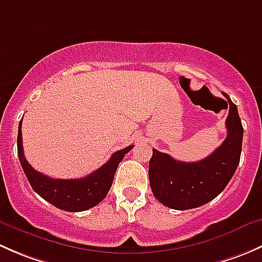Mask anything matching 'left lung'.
Returning a JSON list of instances; mask_svg holds the SVG:
<instances>
[{"instance_id":"1","label":"left lung","mask_w":262,"mask_h":262,"mask_svg":"<svg viewBox=\"0 0 262 262\" xmlns=\"http://www.w3.org/2000/svg\"><path fill=\"white\" fill-rule=\"evenodd\" d=\"M229 113L227 138L210 156L198 162H181L167 153L153 149L148 167L153 195L166 207L186 210L202 207L218 196L239 163L244 128L237 106L227 94Z\"/></svg>"}]
</instances>
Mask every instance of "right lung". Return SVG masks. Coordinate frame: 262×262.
<instances>
[{
	"instance_id": "right-lung-1",
	"label": "right lung",
	"mask_w": 262,
	"mask_h": 262,
	"mask_svg": "<svg viewBox=\"0 0 262 262\" xmlns=\"http://www.w3.org/2000/svg\"><path fill=\"white\" fill-rule=\"evenodd\" d=\"M21 121L18 124L17 133V155L24 172L34 191L38 192L52 205L66 212H83L104 200L112 187L119 163L121 162L124 156L134 147L133 144H130L124 149L115 152L105 165L86 178L73 179V180L52 179L34 170L26 161L23 149Z\"/></svg>"
}]
</instances>
